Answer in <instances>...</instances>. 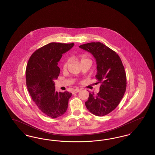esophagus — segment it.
Instances as JSON below:
<instances>
[{
  "label": "esophagus",
  "instance_id": "1",
  "mask_svg": "<svg viewBox=\"0 0 155 155\" xmlns=\"http://www.w3.org/2000/svg\"><path fill=\"white\" fill-rule=\"evenodd\" d=\"M80 91V89H74V91H73V94H74L78 93V92H79Z\"/></svg>",
  "mask_w": 155,
  "mask_h": 155
}]
</instances>
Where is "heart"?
<instances>
[{"instance_id":"heart-1","label":"heart","mask_w":155,"mask_h":155,"mask_svg":"<svg viewBox=\"0 0 155 155\" xmlns=\"http://www.w3.org/2000/svg\"><path fill=\"white\" fill-rule=\"evenodd\" d=\"M78 60L80 61V62L81 64L82 63H83V62H84V61H87V60H90L88 59L87 55L85 54H81L80 56H79L78 57ZM68 64V60L65 61L63 63V65H62L63 68L64 70V69H66Z\"/></svg>"}]
</instances>
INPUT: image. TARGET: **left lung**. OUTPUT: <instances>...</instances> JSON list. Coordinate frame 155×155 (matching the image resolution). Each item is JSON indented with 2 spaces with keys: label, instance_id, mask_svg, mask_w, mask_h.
Returning <instances> with one entry per match:
<instances>
[{
  "label": "left lung",
  "instance_id": "left-lung-1",
  "mask_svg": "<svg viewBox=\"0 0 155 155\" xmlns=\"http://www.w3.org/2000/svg\"><path fill=\"white\" fill-rule=\"evenodd\" d=\"M79 47L90 52L96 59V79L101 84L99 92L96 95L90 92L85 106L95 116L107 115L117 107L126 90L127 77L121 60L101 42H91Z\"/></svg>",
  "mask_w": 155,
  "mask_h": 155
}]
</instances>
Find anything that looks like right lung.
Returning a JSON list of instances; mask_svg holds the SVG:
<instances>
[{"mask_svg": "<svg viewBox=\"0 0 155 155\" xmlns=\"http://www.w3.org/2000/svg\"><path fill=\"white\" fill-rule=\"evenodd\" d=\"M74 45L48 44L34 52L28 61L25 71L28 91L39 109L51 118L64 114L72 95L67 91L56 92L53 80L58 79L60 72L58 62Z\"/></svg>", "mask_w": 155, "mask_h": 155, "instance_id": "obj_1", "label": "right lung"}]
</instances>
